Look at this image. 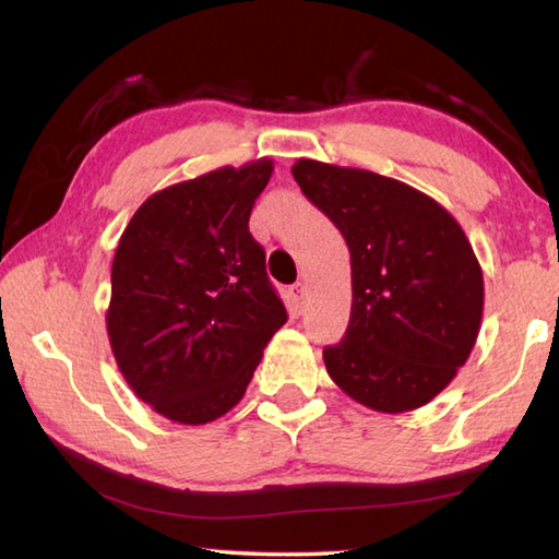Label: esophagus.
Returning a JSON list of instances; mask_svg holds the SVG:
<instances>
[{
	"label": "esophagus",
	"mask_w": 559,
	"mask_h": 559,
	"mask_svg": "<svg viewBox=\"0 0 559 559\" xmlns=\"http://www.w3.org/2000/svg\"><path fill=\"white\" fill-rule=\"evenodd\" d=\"M290 293H293V300H296V308L298 310H302V306H306V283H296V286L290 288Z\"/></svg>",
	"instance_id": "1"
}]
</instances>
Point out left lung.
I'll return each mask as SVG.
<instances>
[{"label":"left lung","instance_id":"left-lung-1","mask_svg":"<svg viewBox=\"0 0 559 559\" xmlns=\"http://www.w3.org/2000/svg\"><path fill=\"white\" fill-rule=\"evenodd\" d=\"M290 170L349 247V328L322 352L330 379L377 413L430 403L481 328L484 273L462 225L438 200L373 170L312 158Z\"/></svg>","mask_w":559,"mask_h":559}]
</instances>
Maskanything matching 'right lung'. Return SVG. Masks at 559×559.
<instances>
[{"label": "right lung", "instance_id": "obj_1", "mask_svg": "<svg viewBox=\"0 0 559 559\" xmlns=\"http://www.w3.org/2000/svg\"><path fill=\"white\" fill-rule=\"evenodd\" d=\"M271 174L257 158L168 186L119 239L109 347L129 389L168 420L205 425L235 408L288 320L249 235Z\"/></svg>", "mask_w": 559, "mask_h": 559}]
</instances>
